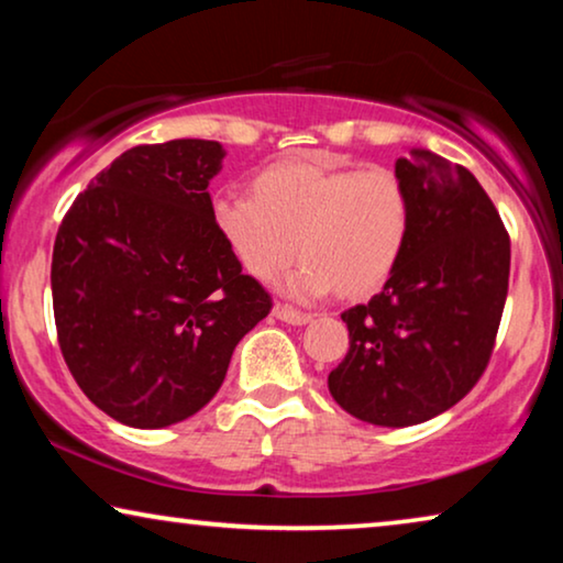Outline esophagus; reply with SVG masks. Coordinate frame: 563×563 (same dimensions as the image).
I'll return each instance as SVG.
<instances>
[{"instance_id":"obj_1","label":"esophagus","mask_w":563,"mask_h":563,"mask_svg":"<svg viewBox=\"0 0 563 563\" xmlns=\"http://www.w3.org/2000/svg\"><path fill=\"white\" fill-rule=\"evenodd\" d=\"M274 318L282 322H289V325H307V322L312 320V314L299 312V310H295V307H287V305H276Z\"/></svg>"}]
</instances>
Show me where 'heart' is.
<instances>
[{
  "label": "heart",
  "mask_w": 563,
  "mask_h": 563,
  "mask_svg": "<svg viewBox=\"0 0 563 563\" xmlns=\"http://www.w3.org/2000/svg\"><path fill=\"white\" fill-rule=\"evenodd\" d=\"M212 222L241 266L272 279L305 256L282 289L297 299L379 291L402 258L412 225L405 181L384 166L289 161L253 179V195L212 199Z\"/></svg>",
  "instance_id": "heart-1"
}]
</instances>
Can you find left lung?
Wrapping results in <instances>:
<instances>
[{
	"instance_id": "obj_1",
	"label": "left lung",
	"mask_w": 563,
	"mask_h": 563,
	"mask_svg": "<svg viewBox=\"0 0 563 563\" xmlns=\"http://www.w3.org/2000/svg\"><path fill=\"white\" fill-rule=\"evenodd\" d=\"M395 174L412 225L395 274L345 310L349 353L328 389L353 418L407 428L468 395L489 364L510 279V238L468 168L412 148Z\"/></svg>"
}]
</instances>
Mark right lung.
<instances>
[{"label":"right lung","mask_w":563,"mask_h":563,"mask_svg":"<svg viewBox=\"0 0 563 563\" xmlns=\"http://www.w3.org/2000/svg\"><path fill=\"white\" fill-rule=\"evenodd\" d=\"M218 141L135 145L74 199L51 289L68 372L99 410L166 428L218 395L241 338L272 310L212 222Z\"/></svg>","instance_id":"add662e5"}]
</instances>
